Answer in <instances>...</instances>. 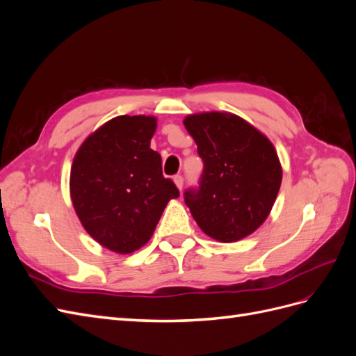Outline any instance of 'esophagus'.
I'll return each mask as SVG.
<instances>
[{
    "mask_svg": "<svg viewBox=\"0 0 356 356\" xmlns=\"http://www.w3.org/2000/svg\"><path fill=\"white\" fill-rule=\"evenodd\" d=\"M174 181H175L177 187H178L179 190H182V186H184V178H182V175H175V177H174Z\"/></svg>",
    "mask_w": 356,
    "mask_h": 356,
    "instance_id": "1",
    "label": "esophagus"
}]
</instances>
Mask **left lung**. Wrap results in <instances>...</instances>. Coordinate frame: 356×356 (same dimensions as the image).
Returning a JSON list of instances; mask_svg holds the SVG:
<instances>
[{
    "label": "left lung",
    "instance_id": "1",
    "mask_svg": "<svg viewBox=\"0 0 356 356\" xmlns=\"http://www.w3.org/2000/svg\"><path fill=\"white\" fill-rule=\"evenodd\" d=\"M203 172L184 202L199 227L220 242H236L255 232L270 213L282 169L268 139L227 113L188 115Z\"/></svg>",
    "mask_w": 356,
    "mask_h": 356
}]
</instances>
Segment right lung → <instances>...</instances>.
Segmentation results:
<instances>
[{"mask_svg":"<svg viewBox=\"0 0 356 356\" xmlns=\"http://www.w3.org/2000/svg\"><path fill=\"white\" fill-rule=\"evenodd\" d=\"M156 118L118 115L92 134L72 161L71 199L81 224L102 246L134 252L152 238L179 190L149 148Z\"/></svg>","mask_w":356,"mask_h":356,"instance_id":"add662e5","label":"right lung"}]
</instances>
